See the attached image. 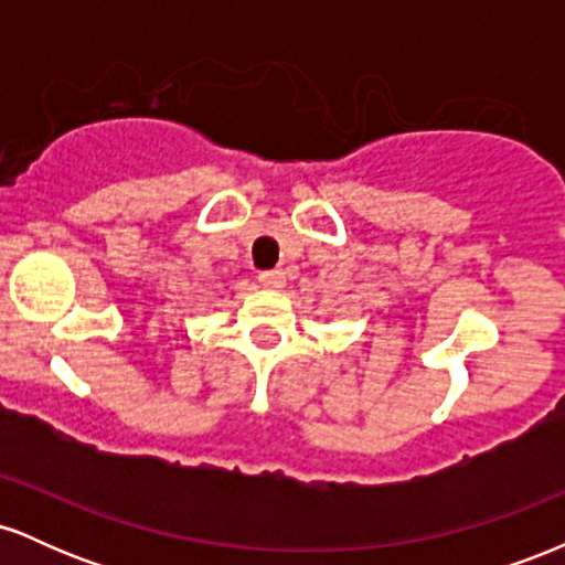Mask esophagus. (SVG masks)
Listing matches in <instances>:
<instances>
[{
	"instance_id": "1",
	"label": "esophagus",
	"mask_w": 565,
	"mask_h": 565,
	"mask_svg": "<svg viewBox=\"0 0 565 565\" xmlns=\"http://www.w3.org/2000/svg\"><path fill=\"white\" fill-rule=\"evenodd\" d=\"M257 281H260V287H265V289H281L284 274L281 270H263V274L257 276Z\"/></svg>"
}]
</instances>
